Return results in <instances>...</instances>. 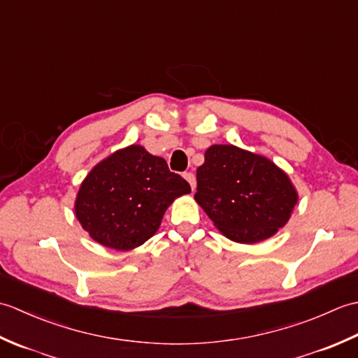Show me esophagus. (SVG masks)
<instances>
[{
	"label": "esophagus",
	"instance_id": "34e87169",
	"mask_svg": "<svg viewBox=\"0 0 358 358\" xmlns=\"http://www.w3.org/2000/svg\"><path fill=\"white\" fill-rule=\"evenodd\" d=\"M183 177H185V180L187 181L189 186H191V189H192V191H194V189H195V185H196V181H195L194 173H192V172H186V173L183 175Z\"/></svg>",
	"mask_w": 358,
	"mask_h": 358
}]
</instances>
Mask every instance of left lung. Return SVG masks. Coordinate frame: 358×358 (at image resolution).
<instances>
[{
  "label": "left lung",
  "mask_w": 358,
  "mask_h": 358,
  "mask_svg": "<svg viewBox=\"0 0 358 358\" xmlns=\"http://www.w3.org/2000/svg\"><path fill=\"white\" fill-rule=\"evenodd\" d=\"M195 201L226 238L254 245L289 222L299 192L289 175L264 155L212 144L196 169Z\"/></svg>",
  "instance_id": "left-lung-1"
}]
</instances>
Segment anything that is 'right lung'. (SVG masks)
I'll return each mask as SVG.
<instances>
[{
  "label": "right lung",
  "mask_w": 358,
  "mask_h": 358,
  "mask_svg": "<svg viewBox=\"0 0 358 358\" xmlns=\"http://www.w3.org/2000/svg\"><path fill=\"white\" fill-rule=\"evenodd\" d=\"M186 194L191 186L164 158L131 144L90 169L75 199V217L101 246L131 250L155 235L167 208Z\"/></svg>",
  "instance_id": "add662e5"
}]
</instances>
